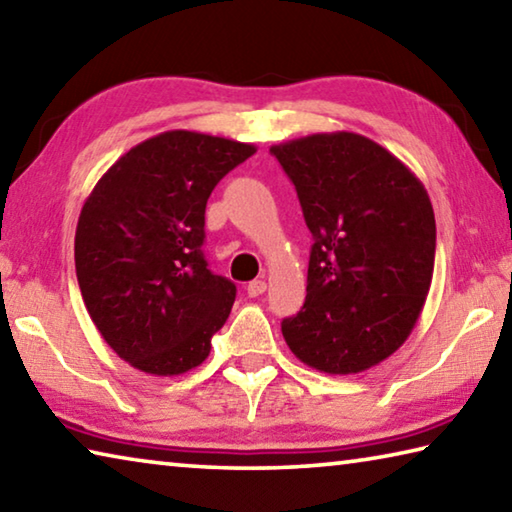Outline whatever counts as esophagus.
Returning <instances> with one entry per match:
<instances>
[{
  "mask_svg": "<svg viewBox=\"0 0 512 512\" xmlns=\"http://www.w3.org/2000/svg\"><path fill=\"white\" fill-rule=\"evenodd\" d=\"M246 291H248V296H250V298L262 296V293L266 291V282H264V280H253V282H248Z\"/></svg>",
  "mask_w": 512,
  "mask_h": 512,
  "instance_id": "esophagus-1",
  "label": "esophagus"
}]
</instances>
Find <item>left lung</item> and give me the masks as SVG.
Listing matches in <instances>:
<instances>
[{
	"instance_id": "8db88e82",
	"label": "left lung",
	"mask_w": 512,
	"mask_h": 512,
	"mask_svg": "<svg viewBox=\"0 0 512 512\" xmlns=\"http://www.w3.org/2000/svg\"><path fill=\"white\" fill-rule=\"evenodd\" d=\"M296 185L314 237L307 298L282 320L296 357L357 375L409 339L427 300L436 219L424 185L384 146L357 133H316L271 146Z\"/></svg>"
}]
</instances>
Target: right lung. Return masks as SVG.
<instances>
[{
    "mask_svg": "<svg viewBox=\"0 0 512 512\" xmlns=\"http://www.w3.org/2000/svg\"><path fill=\"white\" fill-rule=\"evenodd\" d=\"M257 149L196 131H167L121 155L85 201L76 277L92 323L133 368L183 375L207 359L237 287L203 255L216 183Z\"/></svg>",
    "mask_w": 512,
    "mask_h": 512,
    "instance_id": "add662e5",
    "label": "right lung"
}]
</instances>
